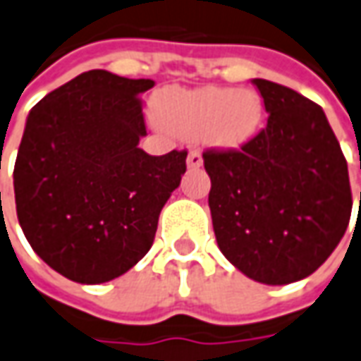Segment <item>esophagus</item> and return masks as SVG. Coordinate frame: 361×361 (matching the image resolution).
Instances as JSON below:
<instances>
[{"mask_svg": "<svg viewBox=\"0 0 361 361\" xmlns=\"http://www.w3.org/2000/svg\"><path fill=\"white\" fill-rule=\"evenodd\" d=\"M186 165H188V169H198V166H202V155H200L198 151H190L188 157H186Z\"/></svg>", "mask_w": 361, "mask_h": 361, "instance_id": "1", "label": "esophagus"}]
</instances>
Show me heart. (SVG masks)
Wrapping results in <instances>:
<instances>
[{"label": "heart", "instance_id": "b5f03b06", "mask_svg": "<svg viewBox=\"0 0 361 361\" xmlns=\"http://www.w3.org/2000/svg\"><path fill=\"white\" fill-rule=\"evenodd\" d=\"M155 118L176 137H202L210 147L240 149L259 131L263 102L252 90L169 88L157 96Z\"/></svg>", "mask_w": 361, "mask_h": 361}]
</instances>
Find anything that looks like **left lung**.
Wrapping results in <instances>:
<instances>
[{"label": "left lung", "mask_w": 361, "mask_h": 361, "mask_svg": "<svg viewBox=\"0 0 361 361\" xmlns=\"http://www.w3.org/2000/svg\"><path fill=\"white\" fill-rule=\"evenodd\" d=\"M267 128L240 151H206L220 252L250 279L289 285L330 257L352 214L348 163L322 108L253 78Z\"/></svg>", "instance_id": "1"}]
</instances>
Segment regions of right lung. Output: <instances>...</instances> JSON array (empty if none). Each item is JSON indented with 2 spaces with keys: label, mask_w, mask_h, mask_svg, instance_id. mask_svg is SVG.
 Here are the masks:
<instances>
[{
  "label": "right lung",
  "mask_w": 361,
  "mask_h": 361,
  "mask_svg": "<svg viewBox=\"0 0 361 361\" xmlns=\"http://www.w3.org/2000/svg\"><path fill=\"white\" fill-rule=\"evenodd\" d=\"M149 78L88 71L27 116L13 169L17 218L41 259L98 285L151 250L157 222L186 171V151L147 155L139 94Z\"/></svg>",
  "instance_id": "1"
}]
</instances>
